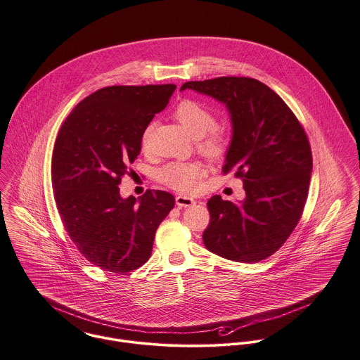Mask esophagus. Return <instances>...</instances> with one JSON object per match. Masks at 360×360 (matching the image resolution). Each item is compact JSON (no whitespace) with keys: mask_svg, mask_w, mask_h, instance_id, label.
<instances>
[{"mask_svg":"<svg viewBox=\"0 0 360 360\" xmlns=\"http://www.w3.org/2000/svg\"><path fill=\"white\" fill-rule=\"evenodd\" d=\"M175 202H176V205H178L179 207H191V206H193V205L196 203L195 199H192V198H189V196H185V195H178L176 199H175Z\"/></svg>","mask_w":360,"mask_h":360,"instance_id":"obj_1","label":"esophagus"}]
</instances>
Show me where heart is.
<instances>
[{"label":"heart","mask_w":360,"mask_h":360,"mask_svg":"<svg viewBox=\"0 0 360 360\" xmlns=\"http://www.w3.org/2000/svg\"><path fill=\"white\" fill-rule=\"evenodd\" d=\"M175 119L198 140V147L209 157H219L226 151L227 134L224 129L214 126L216 116L210 108L195 99H182L174 108ZM150 127L143 133V144H147ZM206 167L199 161H172L158 169L161 184L178 192L192 193L198 191Z\"/></svg>","instance_id":"b5f03b06"}]
</instances>
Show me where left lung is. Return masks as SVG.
<instances>
[{"instance_id":"1","label":"left lung","mask_w":360,"mask_h":360,"mask_svg":"<svg viewBox=\"0 0 360 360\" xmlns=\"http://www.w3.org/2000/svg\"><path fill=\"white\" fill-rule=\"evenodd\" d=\"M223 102L233 137L223 174L244 182L243 202L214 195L207 202L210 223L203 231L209 251L234 262H259L275 254L297 226L313 169L307 134L268 85L248 77L189 81L181 86Z\"/></svg>"}]
</instances>
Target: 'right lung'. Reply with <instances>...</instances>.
Here are the masks:
<instances>
[{
	"instance_id": "obj_1",
	"label": "right lung",
	"mask_w": 360,
	"mask_h": 360,
	"mask_svg": "<svg viewBox=\"0 0 360 360\" xmlns=\"http://www.w3.org/2000/svg\"><path fill=\"white\" fill-rule=\"evenodd\" d=\"M174 84L113 85L82 99L61 124L51 155V186L64 229L95 266L113 274L144 265L155 231L175 205L165 191L139 200L119 193L141 150L143 133Z\"/></svg>"
}]
</instances>
